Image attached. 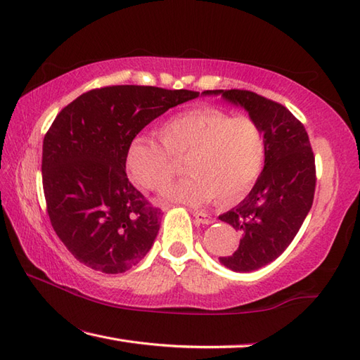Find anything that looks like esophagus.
<instances>
[{"label":"esophagus","instance_id":"1","mask_svg":"<svg viewBox=\"0 0 360 360\" xmlns=\"http://www.w3.org/2000/svg\"><path fill=\"white\" fill-rule=\"evenodd\" d=\"M193 218L198 224H213L216 221L213 216L202 213V212H193Z\"/></svg>","mask_w":360,"mask_h":360}]
</instances>
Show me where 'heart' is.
I'll return each mask as SVG.
<instances>
[{
	"mask_svg": "<svg viewBox=\"0 0 360 360\" xmlns=\"http://www.w3.org/2000/svg\"><path fill=\"white\" fill-rule=\"evenodd\" d=\"M158 135L162 146L146 136L130 142L125 169L138 187L162 191L179 173L176 161L187 160L191 178L167 193L178 202L200 205L213 199L218 207L235 205L264 170L265 138L252 116L198 105L162 122Z\"/></svg>",
	"mask_w": 360,
	"mask_h": 360,
	"instance_id": "b5f03b06",
	"label": "heart"
}]
</instances>
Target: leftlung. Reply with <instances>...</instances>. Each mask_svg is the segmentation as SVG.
<instances>
[{"mask_svg":"<svg viewBox=\"0 0 360 360\" xmlns=\"http://www.w3.org/2000/svg\"><path fill=\"white\" fill-rule=\"evenodd\" d=\"M240 104L265 138V165L255 187L239 205L219 216L239 231L236 252L221 257L233 271H252L279 257L313 205L314 153L308 133L287 107L252 90H205Z\"/></svg>","mask_w":360,"mask_h":360,"instance_id":"8db88e82","label":"left lung"}]
</instances>
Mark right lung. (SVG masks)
Here are the masks:
<instances>
[{"label": "right lung", "mask_w": 360, "mask_h": 360, "mask_svg": "<svg viewBox=\"0 0 360 360\" xmlns=\"http://www.w3.org/2000/svg\"><path fill=\"white\" fill-rule=\"evenodd\" d=\"M193 90L107 86L56 115L43 141V188L50 224L67 250L96 271L130 270L152 248L162 212L133 187L125 153L138 133Z\"/></svg>", "instance_id": "add662e5"}]
</instances>
